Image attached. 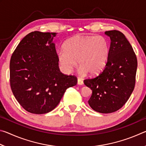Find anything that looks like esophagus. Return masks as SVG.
<instances>
[{
	"instance_id": "34e87169",
	"label": "esophagus",
	"mask_w": 146,
	"mask_h": 146,
	"mask_svg": "<svg viewBox=\"0 0 146 146\" xmlns=\"http://www.w3.org/2000/svg\"><path fill=\"white\" fill-rule=\"evenodd\" d=\"M77 84L78 85H80V86L84 84V82H83V80H82V79L80 78H78V80H77Z\"/></svg>"
}]
</instances>
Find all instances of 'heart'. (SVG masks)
Wrapping results in <instances>:
<instances>
[{
  "label": "heart",
  "mask_w": 146,
  "mask_h": 146,
  "mask_svg": "<svg viewBox=\"0 0 146 146\" xmlns=\"http://www.w3.org/2000/svg\"><path fill=\"white\" fill-rule=\"evenodd\" d=\"M64 49L58 51L57 58L65 72L70 73L78 60L80 74L95 75L106 67L110 46L108 39L102 35L75 36L66 42Z\"/></svg>",
  "instance_id": "1"
}]
</instances>
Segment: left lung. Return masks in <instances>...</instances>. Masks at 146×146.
Returning <instances> with one entry per match:
<instances>
[{"instance_id": "1", "label": "left lung", "mask_w": 146, "mask_h": 146, "mask_svg": "<svg viewBox=\"0 0 146 146\" xmlns=\"http://www.w3.org/2000/svg\"><path fill=\"white\" fill-rule=\"evenodd\" d=\"M111 40L110 56L104 70L84 81L92 90L88 104L95 111L111 113L126 103L134 90L137 59L124 35L117 30L105 32Z\"/></svg>"}]
</instances>
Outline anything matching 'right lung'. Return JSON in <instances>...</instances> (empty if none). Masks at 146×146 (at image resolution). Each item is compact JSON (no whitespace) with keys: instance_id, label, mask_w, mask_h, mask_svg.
Here are the masks:
<instances>
[{"instance_id":"add662e5","label":"right lung","mask_w":146,"mask_h":146,"mask_svg":"<svg viewBox=\"0 0 146 146\" xmlns=\"http://www.w3.org/2000/svg\"><path fill=\"white\" fill-rule=\"evenodd\" d=\"M56 33L33 31L23 38L12 54L10 86L24 110L44 114L54 110L66 90L77 83L75 76L61 73L55 44Z\"/></svg>"}]
</instances>
